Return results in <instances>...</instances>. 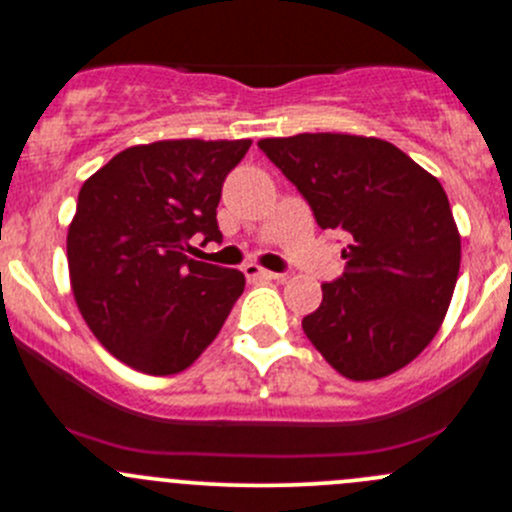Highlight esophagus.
<instances>
[{"mask_svg":"<svg viewBox=\"0 0 512 512\" xmlns=\"http://www.w3.org/2000/svg\"><path fill=\"white\" fill-rule=\"evenodd\" d=\"M242 272H245L247 277H260V280H285V275L282 272H270V270H262L260 265H245L242 267Z\"/></svg>","mask_w":512,"mask_h":512,"instance_id":"34e87169","label":"esophagus"}]
</instances>
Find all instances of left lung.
Here are the masks:
<instances>
[{
  "instance_id": "8db88e82",
  "label": "left lung",
  "mask_w": 512,
  "mask_h": 512,
  "mask_svg": "<svg viewBox=\"0 0 512 512\" xmlns=\"http://www.w3.org/2000/svg\"><path fill=\"white\" fill-rule=\"evenodd\" d=\"M322 230L349 235L347 270L324 282L302 319L342 376L371 381L414 361L441 327L461 267V235L446 190L381 138L299 133L262 138Z\"/></svg>"
}]
</instances>
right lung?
Listing matches in <instances>:
<instances>
[{"instance_id":"right-lung-1","label":"right lung","mask_w":512,"mask_h":512,"mask_svg":"<svg viewBox=\"0 0 512 512\" xmlns=\"http://www.w3.org/2000/svg\"><path fill=\"white\" fill-rule=\"evenodd\" d=\"M252 141H158L113 156L81 185L66 237L81 317L103 347L153 376L188 369L245 289L240 270L190 260L223 240L218 203Z\"/></svg>"}]
</instances>
